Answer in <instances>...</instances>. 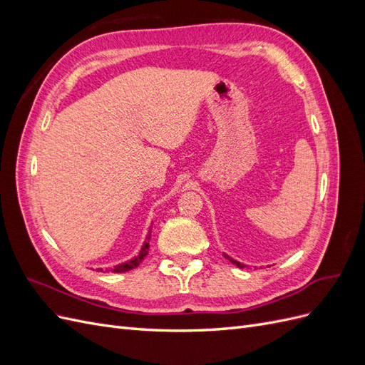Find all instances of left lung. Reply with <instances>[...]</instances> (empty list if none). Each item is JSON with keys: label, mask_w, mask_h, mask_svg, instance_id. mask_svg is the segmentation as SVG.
<instances>
[{"label": "left lung", "mask_w": 365, "mask_h": 365, "mask_svg": "<svg viewBox=\"0 0 365 365\" xmlns=\"http://www.w3.org/2000/svg\"><path fill=\"white\" fill-rule=\"evenodd\" d=\"M224 257H225V259H228V260H230L231 263H233V264H236V267H237V268H245V267H247V264H244V263H240V262L235 260L233 257H230V256H228V254H225V252H224Z\"/></svg>", "instance_id": "1"}]
</instances>
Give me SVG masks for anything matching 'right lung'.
I'll list each match as a JSON object with an SVG mask.
<instances>
[{
    "label": "right lung",
    "instance_id": "add662e5",
    "mask_svg": "<svg viewBox=\"0 0 365 365\" xmlns=\"http://www.w3.org/2000/svg\"><path fill=\"white\" fill-rule=\"evenodd\" d=\"M150 233H152V230L149 228V231H148V236H146V240H145V244H143V247H141V250H140V252H138V256H135V257H132V259H129V260H126V262H123V263H118V264H115L114 268H111V271L113 272H126V271H130V269H134V268H137L138 264L145 260V257L148 256V252H149V240H150ZM97 271H103L102 268H97Z\"/></svg>",
    "mask_w": 365,
    "mask_h": 365
}]
</instances>
